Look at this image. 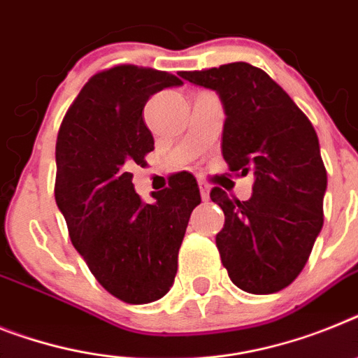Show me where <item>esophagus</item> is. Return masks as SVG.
Instances as JSON below:
<instances>
[{"label":"esophagus","instance_id":"obj_1","mask_svg":"<svg viewBox=\"0 0 358 358\" xmlns=\"http://www.w3.org/2000/svg\"><path fill=\"white\" fill-rule=\"evenodd\" d=\"M198 187H200V194H202V200H203V202H207V200H209V191H211V187H209L206 182H198Z\"/></svg>","mask_w":358,"mask_h":358}]
</instances>
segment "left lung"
<instances>
[{
    "label": "left lung",
    "instance_id": "obj_1",
    "mask_svg": "<svg viewBox=\"0 0 358 358\" xmlns=\"http://www.w3.org/2000/svg\"><path fill=\"white\" fill-rule=\"evenodd\" d=\"M180 76L220 96L224 160L242 176L255 174L245 202L211 191L225 215L216 235L222 264L248 293L284 289L304 269L324 224L327 174L313 125L278 83L245 62Z\"/></svg>",
    "mask_w": 358,
    "mask_h": 358
}]
</instances>
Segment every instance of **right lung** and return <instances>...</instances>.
<instances>
[{
  "instance_id": "right-lung-1",
  "label": "right lung",
  "mask_w": 358,
  "mask_h": 358,
  "mask_svg": "<svg viewBox=\"0 0 358 358\" xmlns=\"http://www.w3.org/2000/svg\"><path fill=\"white\" fill-rule=\"evenodd\" d=\"M178 85L169 72L136 65L98 72L58 133L54 196L72 245L96 280L127 304H149L171 289L189 216L202 200L196 180L180 174L145 203L129 173L155 149L142 114L147 100Z\"/></svg>"
}]
</instances>
